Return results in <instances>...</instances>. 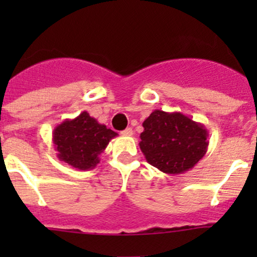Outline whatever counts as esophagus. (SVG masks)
I'll use <instances>...</instances> for the list:
<instances>
[{
  "instance_id": "1",
  "label": "esophagus",
  "mask_w": 257,
  "mask_h": 257,
  "mask_svg": "<svg viewBox=\"0 0 257 257\" xmlns=\"http://www.w3.org/2000/svg\"><path fill=\"white\" fill-rule=\"evenodd\" d=\"M121 134H123V136H126V137L133 136V129H132V128H126L125 131L121 132Z\"/></svg>"
}]
</instances>
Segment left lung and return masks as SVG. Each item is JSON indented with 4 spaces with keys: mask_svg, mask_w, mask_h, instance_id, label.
<instances>
[{
    "mask_svg": "<svg viewBox=\"0 0 257 257\" xmlns=\"http://www.w3.org/2000/svg\"><path fill=\"white\" fill-rule=\"evenodd\" d=\"M141 150L150 165L167 174L193 169L208 150V129L180 112L155 109L143 121Z\"/></svg>",
    "mask_w": 257,
    "mask_h": 257,
    "instance_id": "1",
    "label": "left lung"
}]
</instances>
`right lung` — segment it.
<instances>
[{"instance_id":"obj_1","label":"right lung","mask_w":257,"mask_h":257,"mask_svg":"<svg viewBox=\"0 0 257 257\" xmlns=\"http://www.w3.org/2000/svg\"><path fill=\"white\" fill-rule=\"evenodd\" d=\"M116 136L89 113L82 112L74 119L58 124L52 133V141L61 162L78 170H90L97 167L99 155Z\"/></svg>"}]
</instances>
